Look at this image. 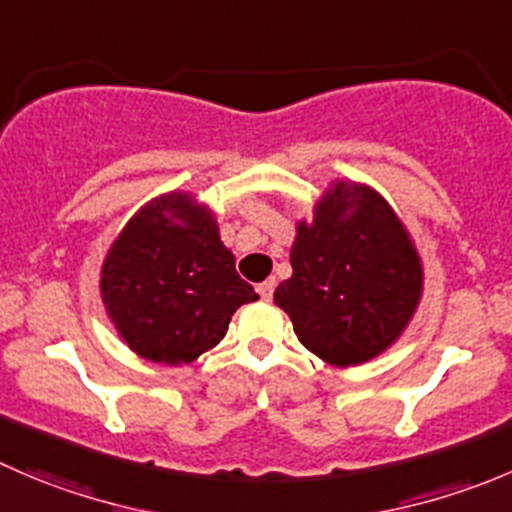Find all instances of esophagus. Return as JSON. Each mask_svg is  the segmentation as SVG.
<instances>
[{"label": "esophagus", "mask_w": 512, "mask_h": 512, "mask_svg": "<svg viewBox=\"0 0 512 512\" xmlns=\"http://www.w3.org/2000/svg\"><path fill=\"white\" fill-rule=\"evenodd\" d=\"M272 292H275V280H265L257 285V295H260L262 300H272Z\"/></svg>", "instance_id": "34e87169"}]
</instances>
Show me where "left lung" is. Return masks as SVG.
<instances>
[{
	"label": "left lung",
	"instance_id": "1",
	"mask_svg": "<svg viewBox=\"0 0 512 512\" xmlns=\"http://www.w3.org/2000/svg\"><path fill=\"white\" fill-rule=\"evenodd\" d=\"M292 277L275 290L295 335L337 367L360 365L398 340L423 290V267L375 190L337 182L312 225H297Z\"/></svg>",
	"mask_w": 512,
	"mask_h": 512
}]
</instances>
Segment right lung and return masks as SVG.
I'll return each instance as SVG.
<instances>
[{"label": "right lung", "instance_id": "add662e5", "mask_svg": "<svg viewBox=\"0 0 512 512\" xmlns=\"http://www.w3.org/2000/svg\"><path fill=\"white\" fill-rule=\"evenodd\" d=\"M102 300L137 355L182 365L215 347L257 292L237 275L212 212L172 192L117 237L102 265Z\"/></svg>", "mask_w": 512, "mask_h": 512}]
</instances>
